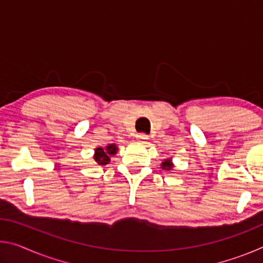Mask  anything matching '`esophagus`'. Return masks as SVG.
Returning a JSON list of instances; mask_svg holds the SVG:
<instances>
[{
	"label": "esophagus",
	"instance_id": "obj_1",
	"mask_svg": "<svg viewBox=\"0 0 263 263\" xmlns=\"http://www.w3.org/2000/svg\"><path fill=\"white\" fill-rule=\"evenodd\" d=\"M136 138H137V140H139V141H145L148 139V136L145 135V133H138Z\"/></svg>",
	"mask_w": 263,
	"mask_h": 263
}]
</instances>
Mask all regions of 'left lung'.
Wrapping results in <instances>:
<instances>
[{
    "mask_svg": "<svg viewBox=\"0 0 263 263\" xmlns=\"http://www.w3.org/2000/svg\"><path fill=\"white\" fill-rule=\"evenodd\" d=\"M161 166H162L163 169H167V171H169V169H171V168L173 167V164H172L171 162H169V161H163Z\"/></svg>",
    "mask_w": 263,
    "mask_h": 263,
    "instance_id": "1",
    "label": "left lung"
}]
</instances>
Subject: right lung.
<instances>
[{
    "instance_id": "add662e5",
    "label": "right lung",
    "mask_w": 263,
    "mask_h": 263,
    "mask_svg": "<svg viewBox=\"0 0 263 263\" xmlns=\"http://www.w3.org/2000/svg\"><path fill=\"white\" fill-rule=\"evenodd\" d=\"M117 152V147L116 145H109L106 146V148H96V153H95V160L96 162L101 164V166H104V164L110 162V155L116 154Z\"/></svg>"
}]
</instances>
